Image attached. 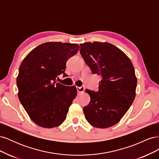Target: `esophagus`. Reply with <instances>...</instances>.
I'll use <instances>...</instances> for the list:
<instances>
[{"instance_id":"esophagus-1","label":"esophagus","mask_w":159,"mask_h":159,"mask_svg":"<svg viewBox=\"0 0 159 159\" xmlns=\"http://www.w3.org/2000/svg\"><path fill=\"white\" fill-rule=\"evenodd\" d=\"M77 91H78V93H82L85 90V88L84 86H81V87H77Z\"/></svg>"}]
</instances>
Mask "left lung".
Instances as JSON below:
<instances>
[{"label":"left lung","mask_w":159,"mask_h":159,"mask_svg":"<svg viewBox=\"0 0 159 159\" xmlns=\"http://www.w3.org/2000/svg\"><path fill=\"white\" fill-rule=\"evenodd\" d=\"M80 51L92 74L102 78L97 92L85 89L90 102L84 107L85 117L95 127H111L124 116L135 98L137 81L132 62L107 42L81 44Z\"/></svg>","instance_id":"8db88e82"}]
</instances>
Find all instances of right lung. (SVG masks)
<instances>
[{
  "mask_svg": "<svg viewBox=\"0 0 159 159\" xmlns=\"http://www.w3.org/2000/svg\"><path fill=\"white\" fill-rule=\"evenodd\" d=\"M77 44L46 42L33 49L19 68L16 84L19 100L38 126L60 125L77 95L75 85L56 82L57 75H66V62L78 53Z\"/></svg>",
  "mask_w": 159,
  "mask_h": 159,
  "instance_id": "1",
  "label": "right lung"
}]
</instances>
